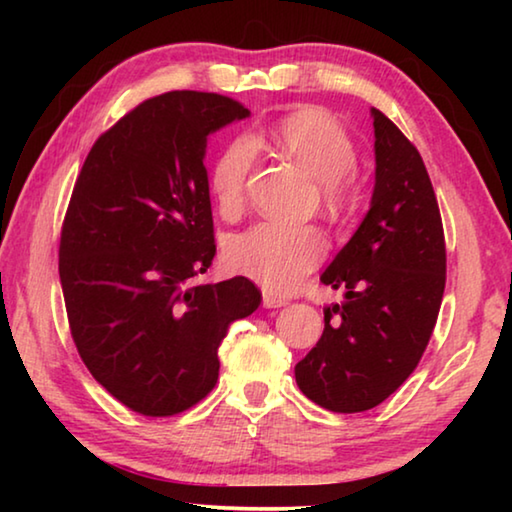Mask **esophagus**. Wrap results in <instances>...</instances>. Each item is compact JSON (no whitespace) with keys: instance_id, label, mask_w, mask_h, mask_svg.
I'll use <instances>...</instances> for the list:
<instances>
[{"instance_id":"34e87169","label":"esophagus","mask_w":512,"mask_h":512,"mask_svg":"<svg viewBox=\"0 0 512 512\" xmlns=\"http://www.w3.org/2000/svg\"><path fill=\"white\" fill-rule=\"evenodd\" d=\"M264 307H268V309H275V307H284L287 305V298L284 296H277V293H273V291H268V289H264Z\"/></svg>"}]
</instances>
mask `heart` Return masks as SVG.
I'll use <instances>...</instances> for the list:
<instances>
[{
    "label": "heart",
    "mask_w": 512,
    "mask_h": 512,
    "mask_svg": "<svg viewBox=\"0 0 512 512\" xmlns=\"http://www.w3.org/2000/svg\"><path fill=\"white\" fill-rule=\"evenodd\" d=\"M273 140L316 178V192L329 212H343L357 196V149L350 135L332 117L318 110H300L275 126ZM255 162V146L246 137L230 142L216 158L210 189L216 210L237 214L246 201V185ZM327 239L316 225H284L262 221L230 237L225 259L232 271L271 291H289L323 262Z\"/></svg>",
    "instance_id": "obj_1"
}]
</instances>
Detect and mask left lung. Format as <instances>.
Returning <instances> with one entry per match:
<instances>
[{"label":"left lung","mask_w":512,"mask_h":512,"mask_svg":"<svg viewBox=\"0 0 512 512\" xmlns=\"http://www.w3.org/2000/svg\"><path fill=\"white\" fill-rule=\"evenodd\" d=\"M375 117V192L366 219L320 282L345 289L325 309L316 348L296 366L300 391L334 413H361L418 368L447 280L445 230L422 155L384 112Z\"/></svg>","instance_id":"left-lung-1"}]
</instances>
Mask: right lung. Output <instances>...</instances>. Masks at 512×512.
<instances>
[{
  "label": "right lung",
  "mask_w": 512,
  "mask_h": 512,
  "mask_svg": "<svg viewBox=\"0 0 512 512\" xmlns=\"http://www.w3.org/2000/svg\"><path fill=\"white\" fill-rule=\"evenodd\" d=\"M244 117L214 92L146 99L99 135L69 198L58 248L69 332L92 377L146 418L210 395L228 325L262 302L244 275L198 282L216 255L205 142Z\"/></svg>",
  "instance_id": "1"
}]
</instances>
